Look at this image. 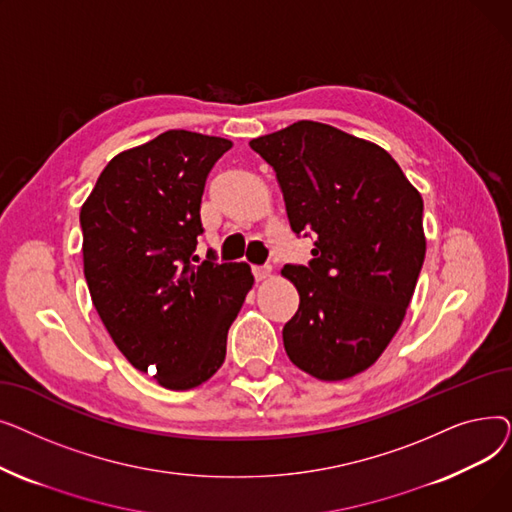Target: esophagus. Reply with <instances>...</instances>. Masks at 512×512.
<instances>
[{
    "instance_id": "esophagus-1",
    "label": "esophagus",
    "mask_w": 512,
    "mask_h": 512,
    "mask_svg": "<svg viewBox=\"0 0 512 512\" xmlns=\"http://www.w3.org/2000/svg\"><path fill=\"white\" fill-rule=\"evenodd\" d=\"M253 276L257 282H263L272 276V270L270 267H253Z\"/></svg>"
}]
</instances>
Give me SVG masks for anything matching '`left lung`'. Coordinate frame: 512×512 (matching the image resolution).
I'll use <instances>...</instances> for the list:
<instances>
[{"mask_svg": "<svg viewBox=\"0 0 512 512\" xmlns=\"http://www.w3.org/2000/svg\"><path fill=\"white\" fill-rule=\"evenodd\" d=\"M276 172L294 234L315 232L309 265H284L299 311L288 359L321 382L365 371L398 332L425 259L423 199L392 155L313 120L253 139Z\"/></svg>", "mask_w": 512, "mask_h": 512, "instance_id": "8db88e82", "label": "left lung"}]
</instances>
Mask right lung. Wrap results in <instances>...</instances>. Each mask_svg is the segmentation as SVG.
I'll return each instance as SVG.
<instances>
[{"label": "right lung", "instance_id": "obj_1", "mask_svg": "<svg viewBox=\"0 0 512 512\" xmlns=\"http://www.w3.org/2000/svg\"><path fill=\"white\" fill-rule=\"evenodd\" d=\"M232 141L161 132L118 153L80 207L91 301L132 367L168 390L207 382L249 290L247 263L195 265L209 170Z\"/></svg>", "mask_w": 512, "mask_h": 512}]
</instances>
